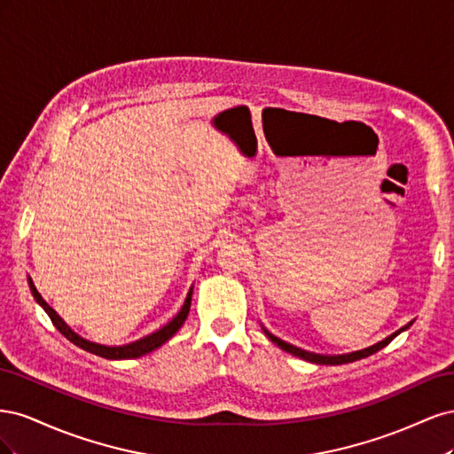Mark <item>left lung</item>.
Here are the masks:
<instances>
[{"mask_svg":"<svg viewBox=\"0 0 454 454\" xmlns=\"http://www.w3.org/2000/svg\"><path fill=\"white\" fill-rule=\"evenodd\" d=\"M411 324H413V322H409V324H407V325H403L402 329H397L395 333H392V335H390V337H387V339H382L380 342H377V345H373V347L364 348V350H356V352H350V354H337V356L314 354V352L303 350V348H299V347H294V345H290V342H286V340H282V339H278V337H274L272 333H269V332H267L265 327H263V332L267 333V337L274 342V345H278L282 350H286V352H290V354L297 356V358H303V360H307V362L320 364V365H340V364H350V362H356V360L367 358V356L379 352L380 348L387 347L388 342H392V340H394V337H397V335H400L402 332H405L407 327H411Z\"/></svg>","mask_w":454,"mask_h":454,"instance_id":"1","label":"left lung"}]
</instances>
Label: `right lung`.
<instances>
[{
	"label": "right lung",
	"mask_w": 454,
	"mask_h": 454,
	"mask_svg": "<svg viewBox=\"0 0 454 454\" xmlns=\"http://www.w3.org/2000/svg\"><path fill=\"white\" fill-rule=\"evenodd\" d=\"M28 282H30L32 295L35 297L37 303H39L41 307H43V310L49 314V318H51V322L54 324V327H57L59 332H60L67 340H72L74 345H77L79 348H83V350H87V352H90V354H96V356H102V358H107V360H130V358H140V356L149 354L151 350H155V348H159L160 345H164V342H167V340L177 332V329H180V327L184 325V322H185V318H187V314H189V309H191V295H193V287H191L187 297H185V303H184L182 310L177 312L167 325L160 327L159 332L151 333V335H147V337H144V339H140V340H136V342H130V345L106 347V345H98V342H90V340H87V339H83V337H79L75 332H72V329L67 327V324L57 314V310H54L52 307H49L47 301H45L43 297H41V294L35 290V286H34L32 278H28Z\"/></svg>",
	"instance_id": "add662e5"
}]
</instances>
